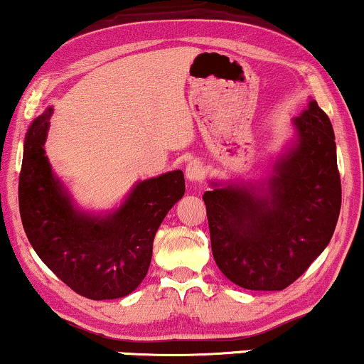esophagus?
Segmentation results:
<instances>
[{
    "label": "esophagus",
    "mask_w": 364,
    "mask_h": 364,
    "mask_svg": "<svg viewBox=\"0 0 364 364\" xmlns=\"http://www.w3.org/2000/svg\"><path fill=\"white\" fill-rule=\"evenodd\" d=\"M186 177L192 183H197L203 178V166L200 161H191L186 167Z\"/></svg>",
    "instance_id": "esophagus-1"
}]
</instances>
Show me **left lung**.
Wrapping results in <instances>:
<instances>
[{"label": "left lung", "instance_id": "left-lung-1", "mask_svg": "<svg viewBox=\"0 0 364 364\" xmlns=\"http://www.w3.org/2000/svg\"><path fill=\"white\" fill-rule=\"evenodd\" d=\"M296 138L255 182H210L203 193L220 271L250 291H282L333 236L341 207L335 133L315 100L292 119Z\"/></svg>", "mask_w": 364, "mask_h": 364}]
</instances>
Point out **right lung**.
<instances>
[{
	"label": "right lung",
	"instance_id": "add662e5",
	"mask_svg": "<svg viewBox=\"0 0 364 364\" xmlns=\"http://www.w3.org/2000/svg\"><path fill=\"white\" fill-rule=\"evenodd\" d=\"M49 107L31 123L19 173V213L31 246L60 281L92 300L128 296L143 282L152 241L167 212L183 197L182 171L136 183L118 208L83 212L46 156Z\"/></svg>",
	"mask_w": 364,
	"mask_h": 364
}]
</instances>
